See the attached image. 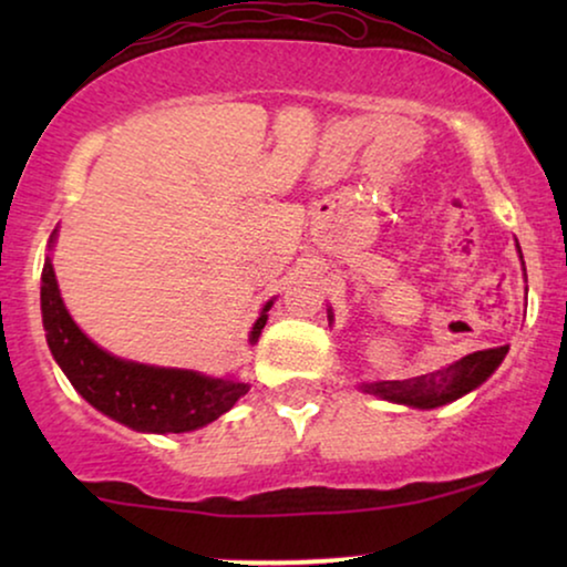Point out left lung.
<instances>
[{"instance_id": "1", "label": "left lung", "mask_w": 567, "mask_h": 567, "mask_svg": "<svg viewBox=\"0 0 567 567\" xmlns=\"http://www.w3.org/2000/svg\"><path fill=\"white\" fill-rule=\"evenodd\" d=\"M516 252L524 266V255L518 243H516ZM524 276H526V268H524ZM328 320L332 322V309H328ZM506 353H508V346L491 348V351H477V353L464 355L460 361L449 363V367L431 371V374L402 379V382L400 379L398 382H369V384H361V390L367 394H374L379 400L398 402V405H408L415 410H433V408L449 405V402L460 400L472 390H477V386L501 367V361L506 359Z\"/></svg>"}]
</instances>
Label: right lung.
<instances>
[{
  "instance_id": "right-lung-1",
  "label": "right lung",
  "mask_w": 567,
  "mask_h": 567,
  "mask_svg": "<svg viewBox=\"0 0 567 567\" xmlns=\"http://www.w3.org/2000/svg\"><path fill=\"white\" fill-rule=\"evenodd\" d=\"M56 231L49 239V250L56 245ZM268 299L255 320L247 343H258L268 322ZM43 330L53 361L69 382L92 408L128 429L142 433H188L204 429L216 417L235 408L247 394L245 382L235 377H208L193 369H167L121 359L90 340L72 320L61 299L51 255H45L41 276Z\"/></svg>"
}]
</instances>
